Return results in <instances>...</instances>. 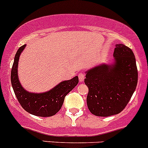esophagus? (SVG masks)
<instances>
[{
    "mask_svg": "<svg viewBox=\"0 0 148 148\" xmlns=\"http://www.w3.org/2000/svg\"><path fill=\"white\" fill-rule=\"evenodd\" d=\"M78 78L80 82H83L85 78V74L83 73H80L78 74Z\"/></svg>",
    "mask_w": 148,
    "mask_h": 148,
    "instance_id": "obj_1",
    "label": "esophagus"
}]
</instances>
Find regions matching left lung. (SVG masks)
Masks as SVG:
<instances>
[{
    "instance_id": "obj_1",
    "label": "left lung",
    "mask_w": 148,
    "mask_h": 148,
    "mask_svg": "<svg viewBox=\"0 0 148 148\" xmlns=\"http://www.w3.org/2000/svg\"><path fill=\"white\" fill-rule=\"evenodd\" d=\"M113 56L112 64H101L85 73V83L89 90L87 105L96 116L120 113L130 101L138 83V69L132 50L117 44Z\"/></svg>"
}]
</instances>
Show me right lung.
Here are the masks:
<instances>
[{"label": "right lung", "instance_id": "obj_1", "mask_svg": "<svg viewBox=\"0 0 148 148\" xmlns=\"http://www.w3.org/2000/svg\"><path fill=\"white\" fill-rule=\"evenodd\" d=\"M26 45L20 47L15 56L11 69V84L18 102L25 111L40 117H50L56 115L60 110L65 97L78 83V77L65 80L56 87L42 93H34L25 90L21 85L18 76V65L20 56Z\"/></svg>", "mask_w": 148, "mask_h": 148}]
</instances>
